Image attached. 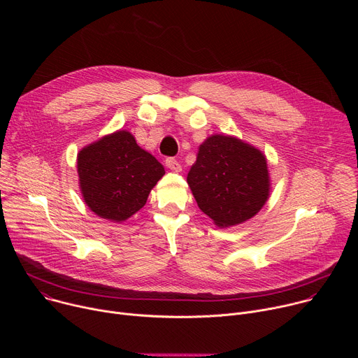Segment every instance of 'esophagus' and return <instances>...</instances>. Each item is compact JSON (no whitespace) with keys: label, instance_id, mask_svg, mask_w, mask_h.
<instances>
[{"label":"esophagus","instance_id":"obj_1","mask_svg":"<svg viewBox=\"0 0 358 358\" xmlns=\"http://www.w3.org/2000/svg\"><path fill=\"white\" fill-rule=\"evenodd\" d=\"M166 166H167L171 171H176V173H180V171H181V164H180L176 159H173V157L166 159Z\"/></svg>","mask_w":358,"mask_h":358}]
</instances>
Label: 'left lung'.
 <instances>
[{
  "label": "left lung",
  "mask_w": 358,
  "mask_h": 358,
  "mask_svg": "<svg viewBox=\"0 0 358 358\" xmlns=\"http://www.w3.org/2000/svg\"><path fill=\"white\" fill-rule=\"evenodd\" d=\"M187 182L199 210L218 227L252 218L269 196L265 156L229 136H211L199 145Z\"/></svg>",
  "instance_id": "1"
}]
</instances>
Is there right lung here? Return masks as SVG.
<instances>
[{"instance_id": "obj_1", "label": "right lung", "mask_w": 358, "mask_h": 358, "mask_svg": "<svg viewBox=\"0 0 358 358\" xmlns=\"http://www.w3.org/2000/svg\"><path fill=\"white\" fill-rule=\"evenodd\" d=\"M78 173L87 207L115 222L143 208L151 188L166 174L164 167L126 130L80 150Z\"/></svg>"}]
</instances>
